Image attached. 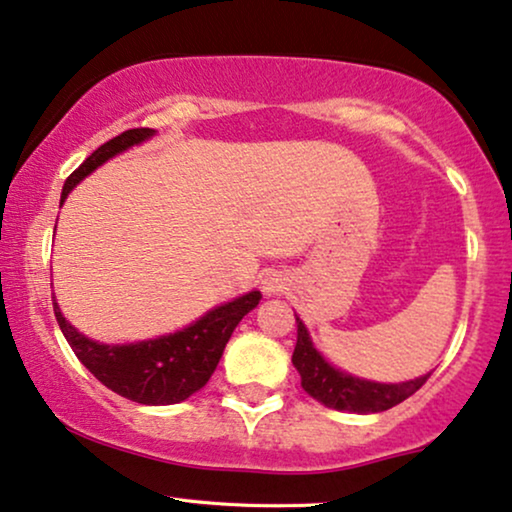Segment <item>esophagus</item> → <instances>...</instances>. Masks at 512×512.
<instances>
[{"instance_id": "34e87169", "label": "esophagus", "mask_w": 512, "mask_h": 512, "mask_svg": "<svg viewBox=\"0 0 512 512\" xmlns=\"http://www.w3.org/2000/svg\"><path fill=\"white\" fill-rule=\"evenodd\" d=\"M261 289H263L265 296H277V293H282L286 289V282H284V277L279 275V272H270V275L263 277Z\"/></svg>"}]
</instances>
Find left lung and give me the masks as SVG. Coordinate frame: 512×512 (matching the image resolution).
Returning a JSON list of instances; mask_svg holds the SVG:
<instances>
[{"label": "left lung", "instance_id": "1", "mask_svg": "<svg viewBox=\"0 0 512 512\" xmlns=\"http://www.w3.org/2000/svg\"><path fill=\"white\" fill-rule=\"evenodd\" d=\"M298 324V340L296 349H293V366L300 373V384L312 398L324 403L326 408L345 410V412H359V415H370V412H382L394 408V405L403 403L410 398L422 384L429 380V375L415 377L408 382L384 384L363 380V377H354L345 373V370L335 368L328 363L307 333L303 319L296 314Z\"/></svg>", "mask_w": 512, "mask_h": 512}]
</instances>
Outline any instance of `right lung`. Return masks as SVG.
Segmentation results:
<instances>
[{
    "label": "right lung",
    "mask_w": 512,
    "mask_h": 512,
    "mask_svg": "<svg viewBox=\"0 0 512 512\" xmlns=\"http://www.w3.org/2000/svg\"><path fill=\"white\" fill-rule=\"evenodd\" d=\"M153 135H156V130L151 128L125 130L90 153L79 170H74L67 177L65 186H62L60 205L72 193V188L86 179L90 172H95L109 158L146 142ZM258 300H261V291H249L230 300V303L214 307L177 333L130 342V345H104V342L90 340L62 317L55 300L53 310L60 331L67 338L69 347L74 349L76 359L104 387L142 405H172L186 401L188 396L205 387L219 366V359L235 326L240 324L244 314L254 310Z\"/></svg>",
    "instance_id": "add662e5"
}]
</instances>
